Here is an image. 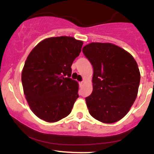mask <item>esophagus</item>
Here are the masks:
<instances>
[{
    "label": "esophagus",
    "instance_id": "34e87169",
    "mask_svg": "<svg viewBox=\"0 0 154 154\" xmlns=\"http://www.w3.org/2000/svg\"><path fill=\"white\" fill-rule=\"evenodd\" d=\"M80 85H83V82H80Z\"/></svg>",
    "mask_w": 154,
    "mask_h": 154
}]
</instances>
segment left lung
<instances>
[{
	"instance_id": "1",
	"label": "left lung",
	"mask_w": 154,
	"mask_h": 154,
	"mask_svg": "<svg viewBox=\"0 0 154 154\" xmlns=\"http://www.w3.org/2000/svg\"><path fill=\"white\" fill-rule=\"evenodd\" d=\"M93 68V92L85 98L90 115L114 123L128 113L136 100L140 72L134 57L110 43H91L82 49Z\"/></svg>"
}]
</instances>
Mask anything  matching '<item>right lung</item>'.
I'll return each mask as SVG.
<instances>
[{
  "label": "right lung",
  "mask_w": 154,
  "mask_h": 154,
  "mask_svg": "<svg viewBox=\"0 0 154 154\" xmlns=\"http://www.w3.org/2000/svg\"><path fill=\"white\" fill-rule=\"evenodd\" d=\"M82 45L72 37L49 38L28 55L22 85L32 111L41 119L55 122L71 112L79 96L78 82L70 78L71 66Z\"/></svg>",
  "instance_id": "right-lung-1"
}]
</instances>
